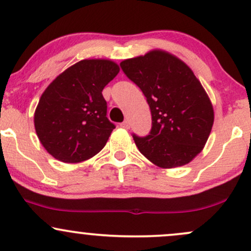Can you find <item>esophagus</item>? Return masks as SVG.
<instances>
[{"label": "esophagus", "instance_id": "1", "mask_svg": "<svg viewBox=\"0 0 251 251\" xmlns=\"http://www.w3.org/2000/svg\"><path fill=\"white\" fill-rule=\"evenodd\" d=\"M120 126H122L123 128H125V129H128V128H129V123L127 122V120H125V122L120 124Z\"/></svg>", "mask_w": 251, "mask_h": 251}]
</instances>
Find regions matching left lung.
<instances>
[{"mask_svg": "<svg viewBox=\"0 0 251 251\" xmlns=\"http://www.w3.org/2000/svg\"><path fill=\"white\" fill-rule=\"evenodd\" d=\"M120 66L151 108L150 134H133L140 153L162 169L189 164L205 146L215 119L200 80L183 60L162 50L126 59Z\"/></svg>", "mask_w": 251, "mask_h": 251, "instance_id": "left-lung-1", "label": "left lung"}]
</instances>
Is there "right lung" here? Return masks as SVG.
Listing matches in <instances>:
<instances>
[{
    "label": "right lung",
    "instance_id": "1",
    "mask_svg": "<svg viewBox=\"0 0 251 251\" xmlns=\"http://www.w3.org/2000/svg\"><path fill=\"white\" fill-rule=\"evenodd\" d=\"M117 62L85 59L59 74L34 113L40 143L63 163H80L103 149L114 125L106 117L102 89L119 73Z\"/></svg>",
    "mask_w": 251,
    "mask_h": 251
}]
</instances>
